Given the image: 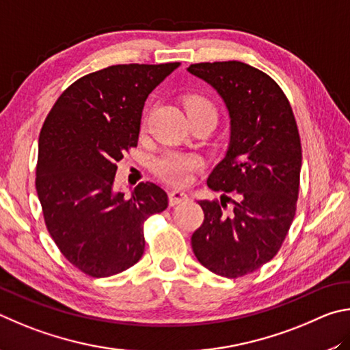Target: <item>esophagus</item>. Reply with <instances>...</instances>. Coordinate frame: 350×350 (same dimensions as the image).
<instances>
[{"label": "esophagus", "mask_w": 350, "mask_h": 350, "mask_svg": "<svg viewBox=\"0 0 350 350\" xmlns=\"http://www.w3.org/2000/svg\"><path fill=\"white\" fill-rule=\"evenodd\" d=\"M187 193L183 192V191H170L169 192V204L170 206H176L180 203H185L187 201Z\"/></svg>", "instance_id": "1"}]
</instances>
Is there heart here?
Here are the masks:
<instances>
[{
  "label": "heart",
  "instance_id": "obj_1",
  "mask_svg": "<svg viewBox=\"0 0 350 350\" xmlns=\"http://www.w3.org/2000/svg\"><path fill=\"white\" fill-rule=\"evenodd\" d=\"M186 109L189 113H212L217 116L215 107L204 96L191 95L186 98ZM200 159L195 155H186L180 152H165L153 163L155 174L174 186H185L191 180L195 170L200 167Z\"/></svg>",
  "mask_w": 350,
  "mask_h": 350
}]
</instances>
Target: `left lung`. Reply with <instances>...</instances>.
Instances as JSON below:
<instances>
[{
  "instance_id": "8db88e82",
  "label": "left lung",
  "mask_w": 350,
  "mask_h": 350,
  "mask_svg": "<svg viewBox=\"0 0 350 350\" xmlns=\"http://www.w3.org/2000/svg\"><path fill=\"white\" fill-rule=\"evenodd\" d=\"M223 98L230 116L226 157L207 178L221 203L200 200L204 221L192 235L197 260L211 272L237 278L271 261L297 211L301 141L284 92L241 61L191 64ZM226 193L234 197L230 199ZM232 209L226 211L227 203Z\"/></svg>"
}]
</instances>
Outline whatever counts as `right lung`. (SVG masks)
Returning a JSON list of instances; mask_svg holds the SVG:
<instances>
[{
    "instance_id": "1",
    "label": "right lung",
    "mask_w": 350,
    "mask_h": 350,
    "mask_svg": "<svg viewBox=\"0 0 350 350\" xmlns=\"http://www.w3.org/2000/svg\"><path fill=\"white\" fill-rule=\"evenodd\" d=\"M180 63L116 64L70 84L42 124L36 193L46 228L66 260L85 275L112 277L144 252V221L167 193L139 183L131 197L113 187L116 163L137 147L150 92Z\"/></svg>"
}]
</instances>
